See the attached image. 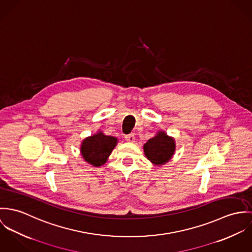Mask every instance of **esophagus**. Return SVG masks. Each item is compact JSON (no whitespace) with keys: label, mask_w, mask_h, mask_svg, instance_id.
Masks as SVG:
<instances>
[{"label":"esophagus","mask_w":252,"mask_h":252,"mask_svg":"<svg viewBox=\"0 0 252 252\" xmlns=\"http://www.w3.org/2000/svg\"><path fill=\"white\" fill-rule=\"evenodd\" d=\"M125 139L126 140L127 142L133 143L134 140H135V136H134V134H128V135H126V136H125Z\"/></svg>","instance_id":"34e87169"}]
</instances>
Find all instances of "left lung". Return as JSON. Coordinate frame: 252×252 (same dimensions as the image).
I'll list each match as a JSON object with an SVG mask.
<instances>
[{"label": "left lung", "instance_id": "1", "mask_svg": "<svg viewBox=\"0 0 252 252\" xmlns=\"http://www.w3.org/2000/svg\"><path fill=\"white\" fill-rule=\"evenodd\" d=\"M146 158L156 165H163L173 157L176 149L175 140L164 131H158V134L148 140L144 145Z\"/></svg>", "mask_w": 252, "mask_h": 252}]
</instances>
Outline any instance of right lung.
Wrapping results in <instances>:
<instances>
[{"mask_svg":"<svg viewBox=\"0 0 252 252\" xmlns=\"http://www.w3.org/2000/svg\"><path fill=\"white\" fill-rule=\"evenodd\" d=\"M117 142V138L99 131L83 140L80 148L81 155L88 163L94 166H100L106 162Z\"/></svg>","mask_w":252,"mask_h":252,"instance_id":"obj_1","label":"right lung"}]
</instances>
